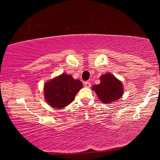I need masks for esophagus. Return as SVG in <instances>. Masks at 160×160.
Returning <instances> with one entry per match:
<instances>
[{
    "instance_id": "esophagus-1",
    "label": "esophagus",
    "mask_w": 160,
    "mask_h": 160,
    "mask_svg": "<svg viewBox=\"0 0 160 160\" xmlns=\"http://www.w3.org/2000/svg\"><path fill=\"white\" fill-rule=\"evenodd\" d=\"M84 86H85V88H90L91 86V83L90 82H88V81H86V82H84Z\"/></svg>"
}]
</instances>
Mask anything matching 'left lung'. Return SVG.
<instances>
[{
    "label": "left lung",
    "mask_w": 160,
    "mask_h": 160,
    "mask_svg": "<svg viewBox=\"0 0 160 160\" xmlns=\"http://www.w3.org/2000/svg\"><path fill=\"white\" fill-rule=\"evenodd\" d=\"M99 85L92 86V90L95 92L99 99L102 102L109 104L118 100L123 94V84L114 75L106 73L100 77Z\"/></svg>",
    "instance_id": "obj_1"
}]
</instances>
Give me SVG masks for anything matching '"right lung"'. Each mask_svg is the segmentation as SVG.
<instances>
[{
  "instance_id": "add662e5",
  "label": "right lung",
  "mask_w": 160,
  "mask_h": 160,
  "mask_svg": "<svg viewBox=\"0 0 160 160\" xmlns=\"http://www.w3.org/2000/svg\"><path fill=\"white\" fill-rule=\"evenodd\" d=\"M82 88L81 81L74 80L70 75L63 73L45 83L44 98L51 107L62 109L73 101Z\"/></svg>"
}]
</instances>
